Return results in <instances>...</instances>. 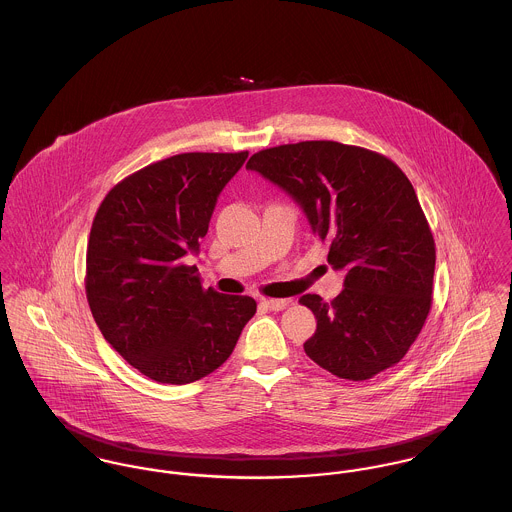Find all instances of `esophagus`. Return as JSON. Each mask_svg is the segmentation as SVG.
<instances>
[{
  "instance_id": "esophagus-1",
  "label": "esophagus",
  "mask_w": 512,
  "mask_h": 512,
  "mask_svg": "<svg viewBox=\"0 0 512 512\" xmlns=\"http://www.w3.org/2000/svg\"><path fill=\"white\" fill-rule=\"evenodd\" d=\"M288 299H270V297H264L262 301H260V305H264L266 309H270V311H282V309H286L288 307Z\"/></svg>"
}]
</instances>
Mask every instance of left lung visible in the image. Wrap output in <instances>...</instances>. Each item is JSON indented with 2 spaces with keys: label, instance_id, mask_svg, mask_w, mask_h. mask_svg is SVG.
<instances>
[{
  "label": "left lung",
  "instance_id": "1",
  "mask_svg": "<svg viewBox=\"0 0 512 512\" xmlns=\"http://www.w3.org/2000/svg\"><path fill=\"white\" fill-rule=\"evenodd\" d=\"M246 167L292 195L331 244L327 262L345 270L331 303L299 299L317 319L307 357L355 382L400 363L432 309L436 270L434 234L404 171L382 153L329 140L268 147Z\"/></svg>",
  "mask_w": 512,
  "mask_h": 512
}]
</instances>
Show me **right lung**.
<instances>
[{
	"instance_id": "right-lung-1",
	"label": "right lung",
	"mask_w": 512,
	"mask_h": 512,
	"mask_svg": "<svg viewBox=\"0 0 512 512\" xmlns=\"http://www.w3.org/2000/svg\"><path fill=\"white\" fill-rule=\"evenodd\" d=\"M246 157L191 151L155 161L116 183L94 215L84 276L92 317L155 382L189 384L217 370L256 313L252 297L205 290L185 264Z\"/></svg>"
}]
</instances>
